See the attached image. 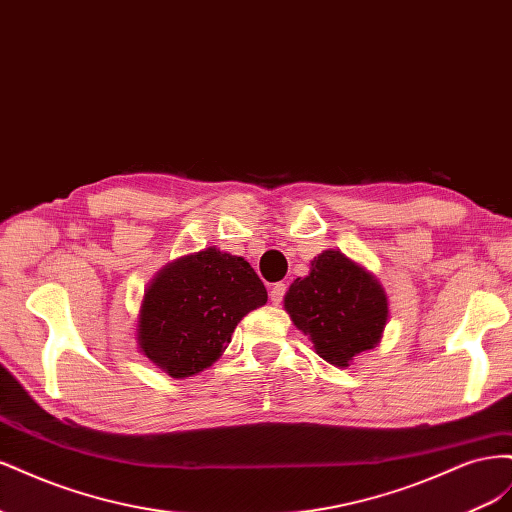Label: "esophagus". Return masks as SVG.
Returning <instances> with one entry per match:
<instances>
[{
    "label": "esophagus",
    "mask_w": 512,
    "mask_h": 512,
    "mask_svg": "<svg viewBox=\"0 0 512 512\" xmlns=\"http://www.w3.org/2000/svg\"><path fill=\"white\" fill-rule=\"evenodd\" d=\"M286 290H288V286H286V284H273V288H271V292H269L271 303H273V305H280V303L284 301V294H286Z\"/></svg>",
    "instance_id": "34e87169"
}]
</instances>
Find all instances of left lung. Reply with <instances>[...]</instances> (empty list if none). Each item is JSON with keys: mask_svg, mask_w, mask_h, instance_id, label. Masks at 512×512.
Segmentation results:
<instances>
[{"mask_svg": "<svg viewBox=\"0 0 512 512\" xmlns=\"http://www.w3.org/2000/svg\"><path fill=\"white\" fill-rule=\"evenodd\" d=\"M284 307L322 359L337 367L374 348L389 318L376 277L335 250L314 258L309 275L290 284Z\"/></svg>", "mask_w": 512, "mask_h": 512, "instance_id": "8db88e82", "label": "left lung"}]
</instances>
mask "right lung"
Masks as SVG:
<instances>
[{
    "label": "right lung",
    "instance_id": "obj_1",
    "mask_svg": "<svg viewBox=\"0 0 512 512\" xmlns=\"http://www.w3.org/2000/svg\"><path fill=\"white\" fill-rule=\"evenodd\" d=\"M267 303L250 262L209 247L168 265L145 292L138 346L173 378L209 367L230 344L237 324Z\"/></svg>",
    "mask_w": 512,
    "mask_h": 512
}]
</instances>
